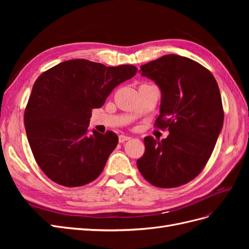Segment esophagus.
Masks as SVG:
<instances>
[{
  "label": "esophagus",
  "instance_id": "1",
  "mask_svg": "<svg viewBox=\"0 0 249 249\" xmlns=\"http://www.w3.org/2000/svg\"><path fill=\"white\" fill-rule=\"evenodd\" d=\"M130 139H131V137L125 136V135H119V137H118V140H119L120 143L124 142V141H126V140H130Z\"/></svg>",
  "mask_w": 249,
  "mask_h": 249
}]
</instances>
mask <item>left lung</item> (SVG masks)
<instances>
[{"instance_id":"8db88e82","label":"left lung","mask_w":249,"mask_h":249,"mask_svg":"<svg viewBox=\"0 0 249 249\" xmlns=\"http://www.w3.org/2000/svg\"><path fill=\"white\" fill-rule=\"evenodd\" d=\"M141 74L161 90L156 126L168 129L167 138H144L145 152L137 167L147 182L160 188L189 183L205 167L223 125L217 82L196 61L165 55L140 66Z\"/></svg>"}]
</instances>
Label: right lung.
<instances>
[{
	"mask_svg": "<svg viewBox=\"0 0 249 249\" xmlns=\"http://www.w3.org/2000/svg\"><path fill=\"white\" fill-rule=\"evenodd\" d=\"M137 72L73 59L41 73L34 83L24 122L38 166L53 182L80 187L99 177L118 143L115 133L88 130L91 111L101 108L120 83Z\"/></svg>",
	"mask_w": 249,
	"mask_h": 249,
	"instance_id": "obj_1",
	"label": "right lung"
}]
</instances>
